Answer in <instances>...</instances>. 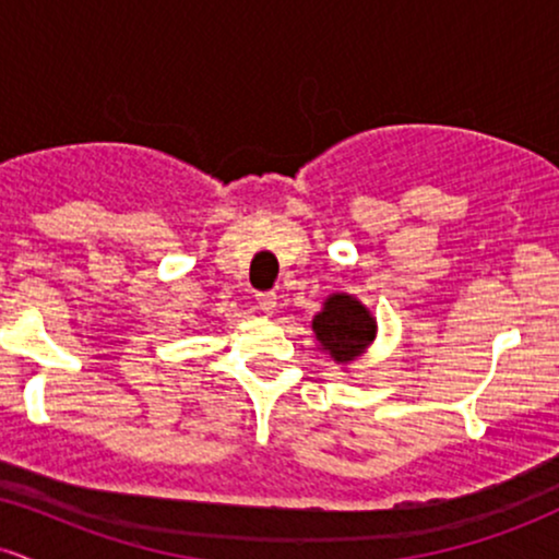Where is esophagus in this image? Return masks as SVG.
<instances>
[{"instance_id":"1","label":"esophagus","mask_w":559,"mask_h":559,"mask_svg":"<svg viewBox=\"0 0 559 559\" xmlns=\"http://www.w3.org/2000/svg\"><path fill=\"white\" fill-rule=\"evenodd\" d=\"M275 305H278V297L273 292H260L258 294V307L262 312H273Z\"/></svg>"}]
</instances>
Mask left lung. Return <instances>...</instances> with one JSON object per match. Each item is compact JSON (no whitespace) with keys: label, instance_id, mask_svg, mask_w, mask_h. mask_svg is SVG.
Returning a JSON list of instances; mask_svg holds the SVG:
<instances>
[{"label":"left lung","instance_id":"1","mask_svg":"<svg viewBox=\"0 0 559 559\" xmlns=\"http://www.w3.org/2000/svg\"><path fill=\"white\" fill-rule=\"evenodd\" d=\"M312 331L333 360L346 365L373 344L376 318L349 294H331L323 301V310L312 318Z\"/></svg>","mask_w":559,"mask_h":559}]
</instances>
